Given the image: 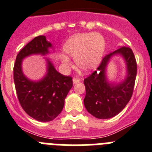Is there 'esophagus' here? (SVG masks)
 Returning <instances> with one entry per match:
<instances>
[{"label": "esophagus", "mask_w": 152, "mask_h": 152, "mask_svg": "<svg viewBox=\"0 0 152 152\" xmlns=\"http://www.w3.org/2000/svg\"><path fill=\"white\" fill-rule=\"evenodd\" d=\"M80 79H79V78H74V79L72 80V83H73V84L78 83H80Z\"/></svg>", "instance_id": "esophagus-1"}]
</instances>
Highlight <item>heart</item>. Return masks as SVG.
I'll return each instance as SVG.
<instances>
[{"label": "heart", "instance_id": "obj_1", "mask_svg": "<svg viewBox=\"0 0 152 152\" xmlns=\"http://www.w3.org/2000/svg\"><path fill=\"white\" fill-rule=\"evenodd\" d=\"M105 39L97 33L75 34L69 38L64 45L63 51L75 58L78 67L85 71H91L99 65L105 51ZM64 66H69V59L66 55L60 56Z\"/></svg>", "mask_w": 152, "mask_h": 152}]
</instances>
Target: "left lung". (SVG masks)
I'll use <instances>...</instances> for the list:
<instances>
[{
    "instance_id": "8db88e82",
    "label": "left lung",
    "mask_w": 152,
    "mask_h": 152,
    "mask_svg": "<svg viewBox=\"0 0 152 152\" xmlns=\"http://www.w3.org/2000/svg\"><path fill=\"white\" fill-rule=\"evenodd\" d=\"M117 55L124 58L126 75L121 82L112 83L106 75L107 66L110 59ZM136 74V60L130 48L122 47L106 55L97 69L84 80V105L88 113L99 119H107L122 112L132 96Z\"/></svg>"
}]
</instances>
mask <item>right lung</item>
<instances>
[{
	"label": "right lung",
	"instance_id": "right-lung-1",
	"mask_svg": "<svg viewBox=\"0 0 152 152\" xmlns=\"http://www.w3.org/2000/svg\"><path fill=\"white\" fill-rule=\"evenodd\" d=\"M52 52H54L53 47L46 37H37L20 51L14 67V84L21 107L39 122H50L60 115L72 86V77L57 72L51 60L45 58V76L37 81L31 80L23 73L22 61L32 55L46 56Z\"/></svg>",
	"mask_w": 152,
	"mask_h": 152
}]
</instances>
